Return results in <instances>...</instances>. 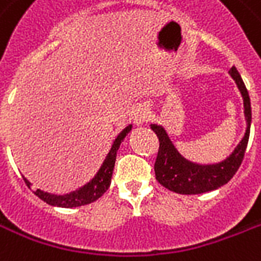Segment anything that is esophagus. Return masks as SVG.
I'll return each instance as SVG.
<instances>
[{"mask_svg":"<svg viewBox=\"0 0 261 261\" xmlns=\"http://www.w3.org/2000/svg\"><path fill=\"white\" fill-rule=\"evenodd\" d=\"M149 117V108L146 105H139L138 108L134 111L133 115V120L137 126H142L144 123H146Z\"/></svg>","mask_w":261,"mask_h":261,"instance_id":"1","label":"esophagus"}]
</instances>
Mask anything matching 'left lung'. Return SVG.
I'll list each match as a JSON object with an SVG mask.
<instances>
[{"label":"left lung","mask_w":261,"mask_h":261,"mask_svg":"<svg viewBox=\"0 0 261 261\" xmlns=\"http://www.w3.org/2000/svg\"><path fill=\"white\" fill-rule=\"evenodd\" d=\"M230 76L234 79L238 90L244 99V115L246 120L245 134L237 145L234 150L224 160L214 164H198L185 159L172 144L167 130L160 124H150L157 138L160 141V148L154 163V174L159 184L163 185L171 192L179 194H201L215 189L222 188L236 175L245 154L248 141H249L250 123H252V109H250L249 93L241 75L232 67Z\"/></svg>","instance_id":"1"}]
</instances>
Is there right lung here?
<instances>
[{"label": "right lung", "instance_id": "right-lung-1", "mask_svg": "<svg viewBox=\"0 0 261 261\" xmlns=\"http://www.w3.org/2000/svg\"><path fill=\"white\" fill-rule=\"evenodd\" d=\"M131 128H133V124H128L117 134L112 146L109 149L108 154L105 157V160L99 167V170L87 184L77 188L73 192L65 193V194H53V193L43 192L41 189H37V190H34L35 196L39 197L42 201H45L49 205L60 206V208H75V206L87 205V204L98 200L99 197L108 190L111 179H112L113 168H115V162H116L117 149L123 142V139L126 138V135L130 133ZM24 180L27 186L31 188V182L29 179L24 178Z\"/></svg>", "mask_w": 261, "mask_h": 261}]
</instances>
